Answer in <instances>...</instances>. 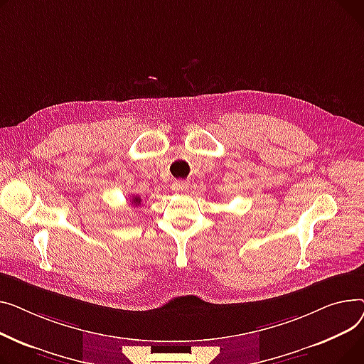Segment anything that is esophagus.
<instances>
[{
	"label": "esophagus",
	"mask_w": 364,
	"mask_h": 364,
	"mask_svg": "<svg viewBox=\"0 0 364 364\" xmlns=\"http://www.w3.org/2000/svg\"><path fill=\"white\" fill-rule=\"evenodd\" d=\"M188 186L189 185L186 182H183V181H175L173 185H172L173 191H176V192H185V191H188Z\"/></svg>",
	"instance_id": "34e87169"
}]
</instances>
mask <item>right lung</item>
<instances>
[{"label":"right lung","mask_w":364,"mask_h":364,"mask_svg":"<svg viewBox=\"0 0 364 364\" xmlns=\"http://www.w3.org/2000/svg\"><path fill=\"white\" fill-rule=\"evenodd\" d=\"M132 204H135V205H139L141 204V198L136 196V197H134L132 198Z\"/></svg>","instance_id":"1"}]
</instances>
